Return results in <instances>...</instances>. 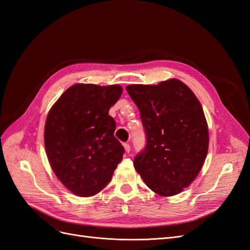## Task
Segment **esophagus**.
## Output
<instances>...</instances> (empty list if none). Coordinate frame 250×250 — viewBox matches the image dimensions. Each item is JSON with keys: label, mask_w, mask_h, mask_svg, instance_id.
I'll use <instances>...</instances> for the list:
<instances>
[{"label": "esophagus", "mask_w": 250, "mask_h": 250, "mask_svg": "<svg viewBox=\"0 0 250 250\" xmlns=\"http://www.w3.org/2000/svg\"><path fill=\"white\" fill-rule=\"evenodd\" d=\"M124 149H125V152L126 153H129L130 152V145L129 144H124Z\"/></svg>", "instance_id": "obj_1"}]
</instances>
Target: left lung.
Returning a JSON list of instances; mask_svg holds the SVG:
<instances>
[{"mask_svg": "<svg viewBox=\"0 0 250 250\" xmlns=\"http://www.w3.org/2000/svg\"><path fill=\"white\" fill-rule=\"evenodd\" d=\"M126 90L141 112L146 147L134 168L154 193L173 196L198 175L208 149V129L199 100L184 82L131 84Z\"/></svg>", "mask_w": 250, "mask_h": 250, "instance_id": "obj_1", "label": "left lung"}]
</instances>
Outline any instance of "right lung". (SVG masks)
<instances>
[{"label":"right lung","mask_w":250,"mask_h":250,"mask_svg":"<svg viewBox=\"0 0 250 250\" xmlns=\"http://www.w3.org/2000/svg\"><path fill=\"white\" fill-rule=\"evenodd\" d=\"M120 85L78 83L50 109L44 148L57 178L73 194L89 197L102 191L122 161L124 147L115 138L108 115L122 95Z\"/></svg>","instance_id":"add662e5"}]
</instances>
